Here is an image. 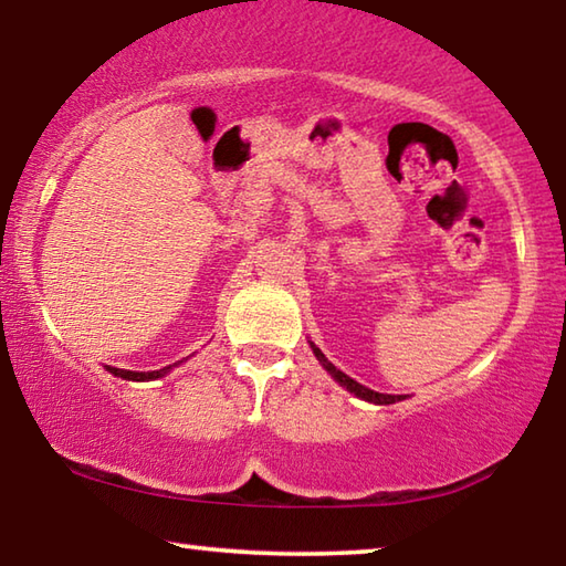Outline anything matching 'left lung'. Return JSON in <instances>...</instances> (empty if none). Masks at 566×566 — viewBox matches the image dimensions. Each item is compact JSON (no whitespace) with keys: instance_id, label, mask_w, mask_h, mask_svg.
I'll return each instance as SVG.
<instances>
[{"instance_id":"left-lung-1","label":"left lung","mask_w":566,"mask_h":566,"mask_svg":"<svg viewBox=\"0 0 566 566\" xmlns=\"http://www.w3.org/2000/svg\"><path fill=\"white\" fill-rule=\"evenodd\" d=\"M311 344V349H314V355H316V359L318 363H322V367L326 373L332 375L334 380H337L342 388H347L349 392H355L357 398H363V400H367V403H378V406H390V403H396V400H403V396H388V392H378V390H370V388H365V385H359L357 380H352L349 375H344L342 370H337V367H334L329 359L324 357V352L316 347L314 342H308Z\"/></svg>"}]
</instances>
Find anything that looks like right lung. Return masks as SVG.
Returning <instances> with one entry per match:
<instances>
[{"label":"right lung","mask_w":566,"mask_h":566,"mask_svg":"<svg viewBox=\"0 0 566 566\" xmlns=\"http://www.w3.org/2000/svg\"><path fill=\"white\" fill-rule=\"evenodd\" d=\"M176 365H168V367H163V370H153V373H133V370H119V367H109L106 365V370H109L114 378H122V380H155V378H163V375L166 373H170L174 370Z\"/></svg>","instance_id":"add662e5"}]
</instances>
